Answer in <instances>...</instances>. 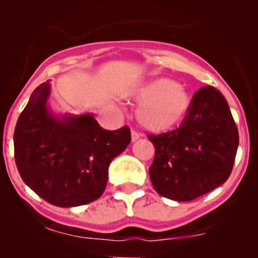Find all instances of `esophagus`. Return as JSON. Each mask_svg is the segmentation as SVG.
Instances as JSON below:
<instances>
[{
    "instance_id": "obj_1",
    "label": "esophagus",
    "mask_w": 258,
    "mask_h": 258,
    "mask_svg": "<svg viewBox=\"0 0 258 258\" xmlns=\"http://www.w3.org/2000/svg\"><path fill=\"white\" fill-rule=\"evenodd\" d=\"M140 140V134L135 132V130H132V142H136V141Z\"/></svg>"
}]
</instances>
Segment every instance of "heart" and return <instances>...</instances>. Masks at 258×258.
Returning <instances> with one entry per match:
<instances>
[{
  "instance_id": "obj_1",
  "label": "heart",
  "mask_w": 258,
  "mask_h": 258,
  "mask_svg": "<svg viewBox=\"0 0 258 258\" xmlns=\"http://www.w3.org/2000/svg\"><path fill=\"white\" fill-rule=\"evenodd\" d=\"M129 98L140 103L136 111L139 124L154 134L177 128L188 117L192 107L190 91L168 77L140 84L130 91Z\"/></svg>"
}]
</instances>
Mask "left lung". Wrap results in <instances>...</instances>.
I'll use <instances>...</instances> for the list:
<instances>
[{
  "label": "left lung",
  "mask_w": 258,
  "mask_h": 258,
  "mask_svg": "<svg viewBox=\"0 0 258 258\" xmlns=\"http://www.w3.org/2000/svg\"><path fill=\"white\" fill-rule=\"evenodd\" d=\"M155 158L150 181L161 196L186 202L211 191L231 174L238 130L220 91L203 87L188 117L174 132L149 135Z\"/></svg>",
  "instance_id": "left-lung-1"
}]
</instances>
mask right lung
<instances>
[{
	"mask_svg": "<svg viewBox=\"0 0 258 258\" xmlns=\"http://www.w3.org/2000/svg\"><path fill=\"white\" fill-rule=\"evenodd\" d=\"M49 81L33 91L14 133L16 167L41 199L70 208L100 199L110 162L129 146L130 130L101 128L90 112L55 114Z\"/></svg>",
	"mask_w": 258,
	"mask_h": 258,
	"instance_id": "obj_1",
	"label": "right lung"
}]
</instances>
